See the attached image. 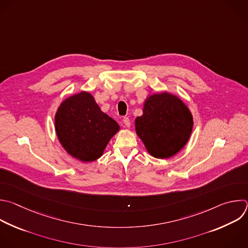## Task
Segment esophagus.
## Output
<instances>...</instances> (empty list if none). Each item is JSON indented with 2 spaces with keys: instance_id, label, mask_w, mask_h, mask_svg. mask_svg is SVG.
<instances>
[{
  "instance_id": "1",
  "label": "esophagus",
  "mask_w": 248,
  "mask_h": 248,
  "mask_svg": "<svg viewBox=\"0 0 248 248\" xmlns=\"http://www.w3.org/2000/svg\"><path fill=\"white\" fill-rule=\"evenodd\" d=\"M123 123H124L125 127H129L130 126V120L128 118H124L123 119Z\"/></svg>"
}]
</instances>
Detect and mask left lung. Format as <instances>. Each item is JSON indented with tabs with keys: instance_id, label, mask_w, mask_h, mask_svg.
<instances>
[{
	"instance_id": "1",
	"label": "left lung",
	"mask_w": 248,
	"mask_h": 248,
	"mask_svg": "<svg viewBox=\"0 0 248 248\" xmlns=\"http://www.w3.org/2000/svg\"><path fill=\"white\" fill-rule=\"evenodd\" d=\"M194 121L187 105L168 92L151 94L143 115L135 119V131L147 152L156 158H170L188 143Z\"/></svg>"
}]
</instances>
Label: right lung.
Returning a JSON list of instances; mask_svg holds the SVG:
<instances>
[{
    "instance_id": "1",
    "label": "right lung",
    "mask_w": 248,
    "mask_h": 248,
    "mask_svg": "<svg viewBox=\"0 0 248 248\" xmlns=\"http://www.w3.org/2000/svg\"><path fill=\"white\" fill-rule=\"evenodd\" d=\"M59 143L72 157L93 162L104 153L120 125L103 113L92 93L82 91L61 102L54 116Z\"/></svg>"
}]
</instances>
